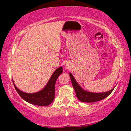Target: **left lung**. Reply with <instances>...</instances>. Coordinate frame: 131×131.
Returning a JSON list of instances; mask_svg holds the SVG:
<instances>
[{
    "mask_svg": "<svg viewBox=\"0 0 131 131\" xmlns=\"http://www.w3.org/2000/svg\"><path fill=\"white\" fill-rule=\"evenodd\" d=\"M69 76L71 79V81H72V85L73 87L75 92H76L77 97L79 99V101L83 102L91 103L103 100V99L106 98V97L108 96L112 92L114 88H113V89L109 91L101 93H95L83 90L80 87V85H79V84L77 83L74 77L73 76L71 73H69Z\"/></svg>",
    "mask_w": 131,
    "mask_h": 131,
    "instance_id": "obj_1",
    "label": "left lung"
}]
</instances>
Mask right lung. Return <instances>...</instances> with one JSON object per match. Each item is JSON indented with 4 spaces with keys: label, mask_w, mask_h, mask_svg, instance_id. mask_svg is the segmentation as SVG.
Returning a JSON list of instances; mask_svg holds the SVG:
<instances>
[{
    "label": "right lung",
    "mask_w": 131,
    "mask_h": 131,
    "mask_svg": "<svg viewBox=\"0 0 131 131\" xmlns=\"http://www.w3.org/2000/svg\"><path fill=\"white\" fill-rule=\"evenodd\" d=\"M62 73V67L58 68L53 73L45 87L39 92L35 93H26L22 91L15 86L14 81H13V82L18 94L24 100L32 105L41 106H48L54 101L55 83L58 77Z\"/></svg>",
    "instance_id": "add662e5"
}]
</instances>
